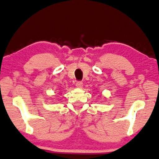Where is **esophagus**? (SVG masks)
Masks as SVG:
<instances>
[{"instance_id": "1", "label": "esophagus", "mask_w": 159, "mask_h": 159, "mask_svg": "<svg viewBox=\"0 0 159 159\" xmlns=\"http://www.w3.org/2000/svg\"><path fill=\"white\" fill-rule=\"evenodd\" d=\"M75 86H76L77 88H82L83 86L82 81H77L76 84H75Z\"/></svg>"}]
</instances>
